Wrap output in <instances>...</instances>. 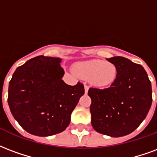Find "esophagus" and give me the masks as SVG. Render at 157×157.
<instances>
[{
  "label": "esophagus",
  "instance_id": "obj_1",
  "mask_svg": "<svg viewBox=\"0 0 157 157\" xmlns=\"http://www.w3.org/2000/svg\"><path fill=\"white\" fill-rule=\"evenodd\" d=\"M88 90H89V86H87V85H85V93L86 94L87 93Z\"/></svg>",
  "mask_w": 157,
  "mask_h": 157
}]
</instances>
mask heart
<instances>
[{"instance_id": "1", "label": "heart", "mask_w": 157, "mask_h": 157, "mask_svg": "<svg viewBox=\"0 0 157 157\" xmlns=\"http://www.w3.org/2000/svg\"><path fill=\"white\" fill-rule=\"evenodd\" d=\"M74 71L80 77L90 80L97 87H105L116 81L117 68L112 62L102 60H90L75 64Z\"/></svg>"}]
</instances>
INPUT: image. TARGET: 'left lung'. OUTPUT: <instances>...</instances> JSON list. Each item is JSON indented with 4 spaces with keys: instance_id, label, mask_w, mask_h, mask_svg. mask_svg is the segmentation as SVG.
Returning <instances> with one entry per match:
<instances>
[{
    "instance_id": "left-lung-1",
    "label": "left lung",
    "mask_w": 157,
    "mask_h": 157,
    "mask_svg": "<svg viewBox=\"0 0 157 157\" xmlns=\"http://www.w3.org/2000/svg\"><path fill=\"white\" fill-rule=\"evenodd\" d=\"M116 65L117 76L111 86L90 88L91 125L95 131L112 137L134 132L147 117L152 90L142 66L122 56L107 59Z\"/></svg>"
}]
</instances>
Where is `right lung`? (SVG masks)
I'll use <instances>...</instances> for the list:
<instances>
[{"mask_svg": "<svg viewBox=\"0 0 157 157\" xmlns=\"http://www.w3.org/2000/svg\"><path fill=\"white\" fill-rule=\"evenodd\" d=\"M61 59L38 56L17 67L9 83L8 105L30 134L49 136L65 131L85 93L84 85L66 84Z\"/></svg>", "mask_w": 157, "mask_h": 157, "instance_id": "1", "label": "right lung"}]
</instances>
